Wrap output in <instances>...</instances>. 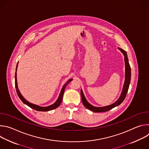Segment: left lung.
<instances>
[{
    "instance_id": "obj_1",
    "label": "left lung",
    "mask_w": 149,
    "mask_h": 149,
    "mask_svg": "<svg viewBox=\"0 0 149 149\" xmlns=\"http://www.w3.org/2000/svg\"><path fill=\"white\" fill-rule=\"evenodd\" d=\"M124 55V61H125V81L124 84L123 86V90L121 92V94L119 97V98L113 104L107 105V106H105V107H94V106L90 104L86 99V97H85L83 92L82 90H81V99H82V102L84 104V105L86 107L87 109H89L90 110H91L94 112L96 113H100V112H105V111H108L110 110L111 109H113L114 107H116V106L119 105L125 99L127 91H128L129 88V85L130 83V80H131V68L129 64V60H128V57H127V55L126 52L123 50L121 48H118Z\"/></svg>"
}]
</instances>
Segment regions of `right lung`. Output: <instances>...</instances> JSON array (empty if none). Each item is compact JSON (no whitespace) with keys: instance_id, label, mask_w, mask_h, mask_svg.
<instances>
[{"instance_id":"add662e5","label":"right lung","mask_w":149,"mask_h":149,"mask_svg":"<svg viewBox=\"0 0 149 149\" xmlns=\"http://www.w3.org/2000/svg\"><path fill=\"white\" fill-rule=\"evenodd\" d=\"M17 65H18V62L17 63V65H16V72H15V87H16V93L17 94V95L18 97H19V98L21 100V101H22L24 104H25L26 105H27L28 106H29V107L36 110V111H50V110H54V109H56L57 107H58L59 105L61 104V102H62V97H63V93H64V91H65V87L67 86V85H68L72 80V79H69L65 84L63 85V86L61 91V93H60V94L59 95V97L58 98V100L56 101V102L55 103H54L53 104L49 105V106H48V107H40V106H39L38 105H35L34 104H32V103H31L29 102V101H28L26 100L25 99V98L22 95V94H21V93H20L19 89H18V87H17V78H16V71H17Z\"/></svg>"}]
</instances>
